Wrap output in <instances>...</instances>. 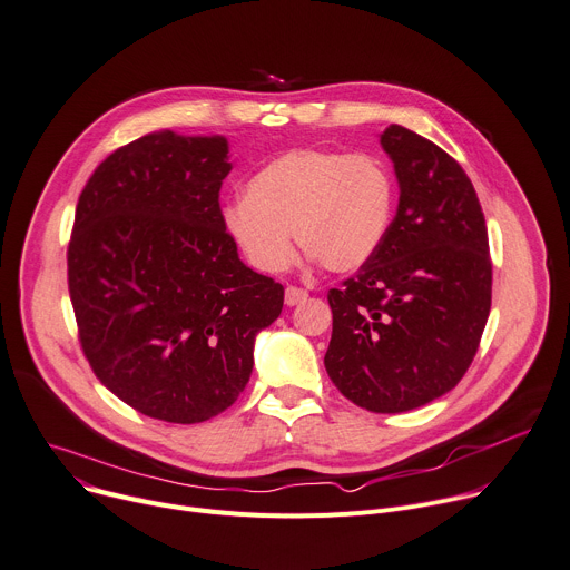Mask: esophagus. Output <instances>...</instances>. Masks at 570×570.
I'll use <instances>...</instances> for the list:
<instances>
[{
    "label": "esophagus",
    "mask_w": 570,
    "mask_h": 570,
    "mask_svg": "<svg viewBox=\"0 0 570 570\" xmlns=\"http://www.w3.org/2000/svg\"><path fill=\"white\" fill-rule=\"evenodd\" d=\"M306 297H308V293H306L304 288H297V286H288V288H286V295H284V299H286L288 306H297V304H302Z\"/></svg>",
    "instance_id": "34e87169"
}]
</instances>
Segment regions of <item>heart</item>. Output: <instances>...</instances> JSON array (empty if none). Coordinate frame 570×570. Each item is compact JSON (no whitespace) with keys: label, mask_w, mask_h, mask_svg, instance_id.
<instances>
[{"label":"heart","mask_w":570,"mask_h":570,"mask_svg":"<svg viewBox=\"0 0 570 570\" xmlns=\"http://www.w3.org/2000/svg\"><path fill=\"white\" fill-rule=\"evenodd\" d=\"M393 204V175L375 154L302 147L258 170L223 209V225L262 273L288 268L291 233L312 264L352 273L382 247Z\"/></svg>","instance_id":"1"}]
</instances>
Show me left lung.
Here are the masks:
<instances>
[{
  "mask_svg": "<svg viewBox=\"0 0 570 570\" xmlns=\"http://www.w3.org/2000/svg\"><path fill=\"white\" fill-rule=\"evenodd\" d=\"M400 184L397 214L366 266L327 293L325 368L356 406L400 413L452 391L491 312L489 234L463 168L432 140L380 136Z\"/></svg>",
  "mask_w": 570,
  "mask_h": 570,
  "instance_id": "left-lung-1",
  "label": "left lung"
}]
</instances>
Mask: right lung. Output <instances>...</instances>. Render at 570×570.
Returning a JSON list of instances; mask_svg holds the SVG:
<instances>
[{"label": "right lung", "instance_id": "1", "mask_svg": "<svg viewBox=\"0 0 570 570\" xmlns=\"http://www.w3.org/2000/svg\"><path fill=\"white\" fill-rule=\"evenodd\" d=\"M223 136L147 134L83 186L68 245L79 343L97 380L149 419L193 425L236 402L284 286L223 225Z\"/></svg>", "mask_w": 570, "mask_h": 570}]
</instances>
